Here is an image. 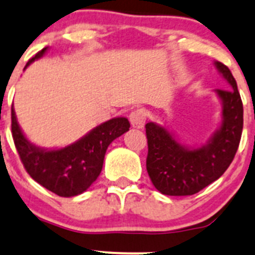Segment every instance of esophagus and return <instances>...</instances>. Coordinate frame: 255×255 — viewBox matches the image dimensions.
Here are the masks:
<instances>
[{
    "label": "esophagus",
    "mask_w": 255,
    "mask_h": 255,
    "mask_svg": "<svg viewBox=\"0 0 255 255\" xmlns=\"http://www.w3.org/2000/svg\"><path fill=\"white\" fill-rule=\"evenodd\" d=\"M146 118H147V112L145 109H135L131 112L130 114V123L132 128H142L146 123Z\"/></svg>",
    "instance_id": "34e87169"
}]
</instances>
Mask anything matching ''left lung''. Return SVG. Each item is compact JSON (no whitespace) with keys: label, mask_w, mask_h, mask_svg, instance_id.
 Wrapping results in <instances>:
<instances>
[{"label":"left lung","mask_w":255,"mask_h":255,"mask_svg":"<svg viewBox=\"0 0 255 255\" xmlns=\"http://www.w3.org/2000/svg\"><path fill=\"white\" fill-rule=\"evenodd\" d=\"M228 90L216 89L221 100V125L201 146H187L166 127L146 124L148 153L146 168L157 191L167 196H191L218 180L233 161L243 130V104L228 67L214 62Z\"/></svg>","instance_id":"left-lung-1"}]
</instances>
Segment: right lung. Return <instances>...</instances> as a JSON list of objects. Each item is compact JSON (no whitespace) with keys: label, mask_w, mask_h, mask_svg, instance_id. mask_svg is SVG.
<instances>
[{"label":"right lung","mask_w":255,"mask_h":255,"mask_svg":"<svg viewBox=\"0 0 255 255\" xmlns=\"http://www.w3.org/2000/svg\"><path fill=\"white\" fill-rule=\"evenodd\" d=\"M47 50L48 47L43 48L31 58L24 69ZM11 119L14 145L26 171L36 182L60 197H74L87 191L102 172L108 146L130 128L127 118H113L70 145L44 148L26 137L17 122L13 105Z\"/></svg>","instance_id":"obj_1"}]
</instances>
